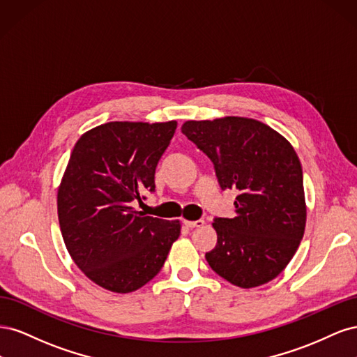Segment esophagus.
Returning <instances> with one entry per match:
<instances>
[{"label":"esophagus","mask_w":357,"mask_h":357,"mask_svg":"<svg viewBox=\"0 0 357 357\" xmlns=\"http://www.w3.org/2000/svg\"><path fill=\"white\" fill-rule=\"evenodd\" d=\"M183 223H185L188 228H190V229L201 228V226H204V220L202 219H199V220H185Z\"/></svg>","instance_id":"1"}]
</instances>
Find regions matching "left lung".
<instances>
[{
	"mask_svg": "<svg viewBox=\"0 0 357 357\" xmlns=\"http://www.w3.org/2000/svg\"><path fill=\"white\" fill-rule=\"evenodd\" d=\"M181 132L214 164L220 188L236 189L234 219H214L218 244L205 253L215 274L250 289L274 280L304 236L307 205L295 149L248 117L188 121Z\"/></svg>",
	"mask_w": 357,
	"mask_h": 357,
	"instance_id": "1",
	"label": "left lung"
}]
</instances>
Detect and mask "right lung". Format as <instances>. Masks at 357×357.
<instances>
[{"label": "right lung", "instance_id": "obj_1", "mask_svg": "<svg viewBox=\"0 0 357 357\" xmlns=\"http://www.w3.org/2000/svg\"><path fill=\"white\" fill-rule=\"evenodd\" d=\"M177 122H109L75 143L58 189L63 243L82 273L114 294L149 283L164 266L180 220L134 204L155 190V169Z\"/></svg>", "mask_w": 357, "mask_h": 357}]
</instances>
